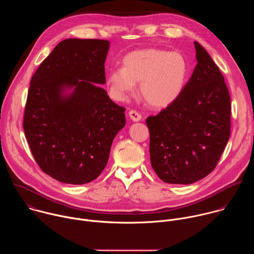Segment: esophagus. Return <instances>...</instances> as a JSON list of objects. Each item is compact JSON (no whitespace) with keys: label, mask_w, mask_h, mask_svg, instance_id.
Masks as SVG:
<instances>
[{"label":"esophagus","mask_w":254,"mask_h":254,"mask_svg":"<svg viewBox=\"0 0 254 254\" xmlns=\"http://www.w3.org/2000/svg\"><path fill=\"white\" fill-rule=\"evenodd\" d=\"M128 116L132 122H139L141 120V116L135 111H130L128 113Z\"/></svg>","instance_id":"obj_1"}]
</instances>
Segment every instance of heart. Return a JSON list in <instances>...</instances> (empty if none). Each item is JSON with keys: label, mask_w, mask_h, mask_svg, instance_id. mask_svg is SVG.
<instances>
[{"label": "heart", "mask_w": 254, "mask_h": 254, "mask_svg": "<svg viewBox=\"0 0 254 254\" xmlns=\"http://www.w3.org/2000/svg\"><path fill=\"white\" fill-rule=\"evenodd\" d=\"M189 74L186 57L177 51L149 48L128 53L123 67L112 69L106 76L110 94L126 101L139 82V93L151 106L164 108L182 95Z\"/></svg>", "instance_id": "obj_1"}]
</instances>
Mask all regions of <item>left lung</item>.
I'll use <instances>...</instances> for the list:
<instances>
[{
	"label": "left lung",
	"instance_id": "8db88e82",
	"mask_svg": "<svg viewBox=\"0 0 254 254\" xmlns=\"http://www.w3.org/2000/svg\"><path fill=\"white\" fill-rule=\"evenodd\" d=\"M197 65L177 101L146 121L151 164L169 184L188 185L209 175L230 136L231 104L224 77L194 42Z\"/></svg>",
	"mask_w": 254,
	"mask_h": 254
}]
</instances>
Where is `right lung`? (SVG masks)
Returning a JSON list of instances; mask_svg holds the SVG:
<instances>
[{"label": "right lung", "mask_w": 254, "mask_h": 254, "mask_svg": "<svg viewBox=\"0 0 254 254\" xmlns=\"http://www.w3.org/2000/svg\"><path fill=\"white\" fill-rule=\"evenodd\" d=\"M110 41H61L34 73L23 127L41 170L61 183L81 185L107 164L112 143L126 126V108L115 103L105 83Z\"/></svg>", "instance_id": "obj_1"}]
</instances>
